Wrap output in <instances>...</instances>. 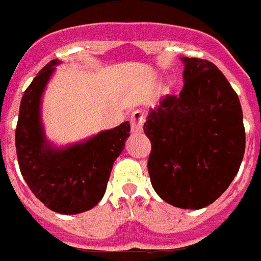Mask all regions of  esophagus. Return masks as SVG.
Instances as JSON below:
<instances>
[{
	"label": "esophagus",
	"instance_id": "1",
	"mask_svg": "<svg viewBox=\"0 0 261 261\" xmlns=\"http://www.w3.org/2000/svg\"><path fill=\"white\" fill-rule=\"evenodd\" d=\"M144 114L143 112L140 110H137L131 114L130 118V123H131V131L134 134H140L143 131V124H144Z\"/></svg>",
	"mask_w": 261,
	"mask_h": 261
}]
</instances>
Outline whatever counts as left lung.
Returning a JSON list of instances; mask_svg holds the SVG:
<instances>
[{
    "label": "left lung",
    "instance_id": "obj_1",
    "mask_svg": "<svg viewBox=\"0 0 261 261\" xmlns=\"http://www.w3.org/2000/svg\"><path fill=\"white\" fill-rule=\"evenodd\" d=\"M184 88L151 108L144 134L152 149L148 173L156 193L181 209L213 203L234 180L246 133L239 97L207 60L181 58Z\"/></svg>",
    "mask_w": 261,
    "mask_h": 261
}]
</instances>
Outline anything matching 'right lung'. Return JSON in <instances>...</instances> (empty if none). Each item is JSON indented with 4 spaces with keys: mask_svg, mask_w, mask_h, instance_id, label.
<instances>
[{
    "mask_svg": "<svg viewBox=\"0 0 261 261\" xmlns=\"http://www.w3.org/2000/svg\"><path fill=\"white\" fill-rule=\"evenodd\" d=\"M60 60H51L36 74L22 97L15 128L18 164L26 184L49 210L84 213L102 199L113 164L130 137L123 122L87 139L58 147L46 137L42 97Z\"/></svg>",
    "mask_w": 261,
    "mask_h": 261,
    "instance_id": "add662e5",
    "label": "right lung"
}]
</instances>
